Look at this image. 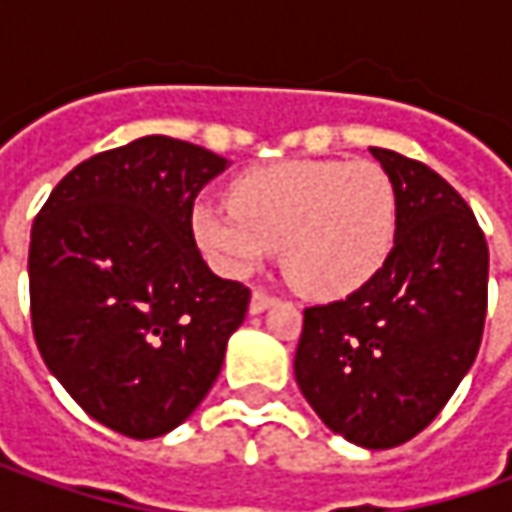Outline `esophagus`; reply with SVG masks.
Listing matches in <instances>:
<instances>
[{
    "instance_id": "obj_1",
    "label": "esophagus",
    "mask_w": 512,
    "mask_h": 512,
    "mask_svg": "<svg viewBox=\"0 0 512 512\" xmlns=\"http://www.w3.org/2000/svg\"><path fill=\"white\" fill-rule=\"evenodd\" d=\"M273 302H276V296H270L265 290H253V296H250V313H265Z\"/></svg>"
}]
</instances>
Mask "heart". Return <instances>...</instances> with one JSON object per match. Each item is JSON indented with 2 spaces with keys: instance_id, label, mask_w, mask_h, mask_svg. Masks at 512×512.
Wrapping results in <instances>:
<instances>
[{
  "instance_id": "heart-1",
  "label": "heart",
  "mask_w": 512,
  "mask_h": 512,
  "mask_svg": "<svg viewBox=\"0 0 512 512\" xmlns=\"http://www.w3.org/2000/svg\"><path fill=\"white\" fill-rule=\"evenodd\" d=\"M393 233V182L364 159L267 165L233 182L230 207H193V236L225 273L245 276L282 247L287 279L313 296H344L370 282Z\"/></svg>"
}]
</instances>
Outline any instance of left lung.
I'll use <instances>...</instances> for the list:
<instances>
[{
  "instance_id": "1",
  "label": "left lung",
  "mask_w": 512,
  "mask_h": 512,
  "mask_svg": "<svg viewBox=\"0 0 512 512\" xmlns=\"http://www.w3.org/2000/svg\"><path fill=\"white\" fill-rule=\"evenodd\" d=\"M393 182L396 239L370 282L305 310L296 384L347 442L387 450L433 422L470 364L487 316V242L436 170L370 148Z\"/></svg>"
}]
</instances>
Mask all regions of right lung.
<instances>
[{
	"label": "right lung",
	"mask_w": 512,
	"mask_h": 512,
	"mask_svg": "<svg viewBox=\"0 0 512 512\" xmlns=\"http://www.w3.org/2000/svg\"><path fill=\"white\" fill-rule=\"evenodd\" d=\"M227 159L142 136L76 165L30 230L33 339L90 419L130 439L185 422L213 387L250 290L193 239V199Z\"/></svg>",
	"instance_id": "1"
}]
</instances>
